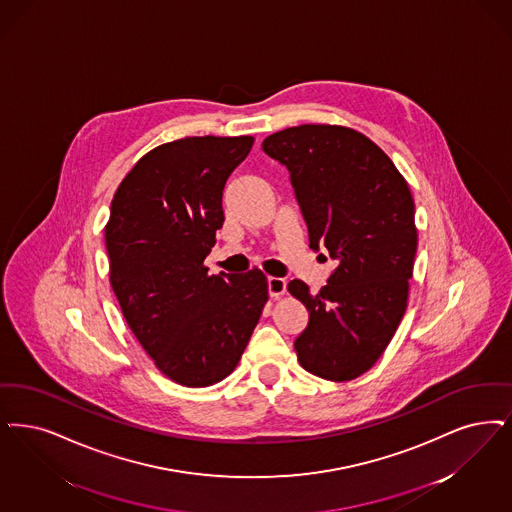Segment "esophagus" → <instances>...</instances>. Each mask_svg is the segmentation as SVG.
<instances>
[{
	"mask_svg": "<svg viewBox=\"0 0 512 512\" xmlns=\"http://www.w3.org/2000/svg\"><path fill=\"white\" fill-rule=\"evenodd\" d=\"M268 293H270V297H282L286 293V280L270 276L268 278Z\"/></svg>",
	"mask_w": 512,
	"mask_h": 512,
	"instance_id": "1",
	"label": "esophagus"
}]
</instances>
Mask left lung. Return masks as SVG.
<instances>
[{
  "instance_id": "8db88e82",
  "label": "left lung",
  "mask_w": 512,
  "mask_h": 512,
  "mask_svg": "<svg viewBox=\"0 0 512 512\" xmlns=\"http://www.w3.org/2000/svg\"><path fill=\"white\" fill-rule=\"evenodd\" d=\"M263 150L289 171L310 249L326 247L337 263L316 295L301 280L287 284L308 310L297 358L322 379H356L389 347L408 307L417 251L408 183L377 144L343 125L287 127Z\"/></svg>"
}]
</instances>
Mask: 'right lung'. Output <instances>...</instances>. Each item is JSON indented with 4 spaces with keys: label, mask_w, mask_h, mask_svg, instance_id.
<instances>
[{
    "label": "right lung",
    "mask_w": 512,
    "mask_h": 512,
    "mask_svg": "<svg viewBox=\"0 0 512 512\" xmlns=\"http://www.w3.org/2000/svg\"><path fill=\"white\" fill-rule=\"evenodd\" d=\"M253 137H184L133 165L104 226L110 286L156 368L209 387L238 366L266 301V276L209 274L204 259L225 223L223 190Z\"/></svg>",
    "instance_id": "obj_1"
}]
</instances>
